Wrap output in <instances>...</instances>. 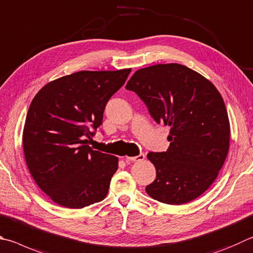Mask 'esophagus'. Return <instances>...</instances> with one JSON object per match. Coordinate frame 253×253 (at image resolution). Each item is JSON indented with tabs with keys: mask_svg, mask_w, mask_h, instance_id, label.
I'll list each match as a JSON object with an SVG mask.
<instances>
[{
	"mask_svg": "<svg viewBox=\"0 0 253 253\" xmlns=\"http://www.w3.org/2000/svg\"><path fill=\"white\" fill-rule=\"evenodd\" d=\"M145 159V154H139L138 156H134V157H126L127 162H140V160Z\"/></svg>",
	"mask_w": 253,
	"mask_h": 253,
	"instance_id": "1",
	"label": "esophagus"
}]
</instances>
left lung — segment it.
I'll return each mask as SVG.
<instances>
[{"instance_id":"left-lung-1","label":"left lung","mask_w":253,"mask_h":253,"mask_svg":"<svg viewBox=\"0 0 253 253\" xmlns=\"http://www.w3.org/2000/svg\"><path fill=\"white\" fill-rule=\"evenodd\" d=\"M126 88L144 100L156 123L170 128L167 151L147 155L156 179L146 192L168 205L198 198L218 177L230 145L221 94L198 72L176 63L140 68Z\"/></svg>"}]
</instances>
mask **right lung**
<instances>
[{
    "instance_id": "add662e5",
    "label": "right lung",
    "mask_w": 253,
    "mask_h": 253,
    "mask_svg": "<svg viewBox=\"0 0 253 253\" xmlns=\"http://www.w3.org/2000/svg\"><path fill=\"white\" fill-rule=\"evenodd\" d=\"M130 71L76 72L47 83L34 96L23 129V149L36 185L55 204L80 209L107 196L118 158L87 142Z\"/></svg>"
}]
</instances>
